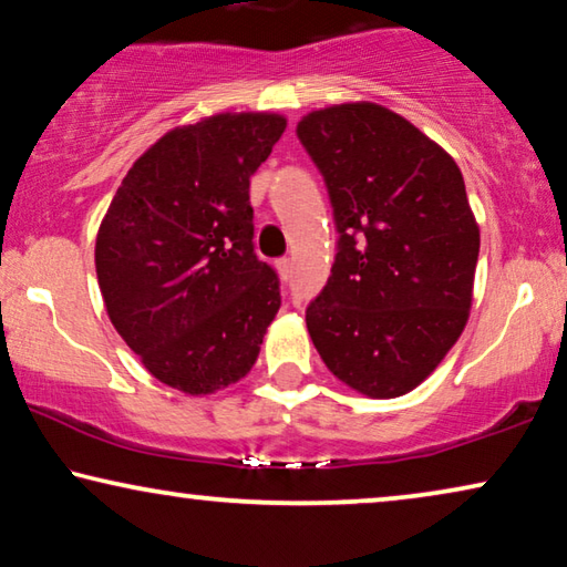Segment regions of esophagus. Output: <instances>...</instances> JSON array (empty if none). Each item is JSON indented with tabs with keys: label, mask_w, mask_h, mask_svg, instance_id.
Segmentation results:
<instances>
[{
	"label": "esophagus",
	"mask_w": 567,
	"mask_h": 567,
	"mask_svg": "<svg viewBox=\"0 0 567 567\" xmlns=\"http://www.w3.org/2000/svg\"><path fill=\"white\" fill-rule=\"evenodd\" d=\"M275 267H277V275H280V280H285V282L290 280V275H292V259L290 257L277 259Z\"/></svg>",
	"instance_id": "esophagus-1"
}]
</instances>
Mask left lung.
<instances>
[{
    "instance_id": "left-lung-1",
    "label": "left lung",
    "mask_w": 567,
    "mask_h": 567,
    "mask_svg": "<svg viewBox=\"0 0 567 567\" xmlns=\"http://www.w3.org/2000/svg\"><path fill=\"white\" fill-rule=\"evenodd\" d=\"M298 137L341 234L308 333L346 386L394 400L433 374L468 323L481 234L461 167L371 101L316 109Z\"/></svg>"
}]
</instances>
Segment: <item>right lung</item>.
<instances>
[{
    "instance_id": "1",
    "label": "right lung",
    "mask_w": 567,
    "mask_h": 567,
    "mask_svg": "<svg viewBox=\"0 0 567 567\" xmlns=\"http://www.w3.org/2000/svg\"><path fill=\"white\" fill-rule=\"evenodd\" d=\"M285 126L272 112L175 126L142 152L101 218L94 257L109 320L183 394L247 377L280 310L275 269L251 244L249 181Z\"/></svg>"
}]
</instances>
